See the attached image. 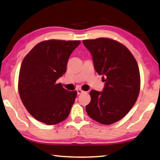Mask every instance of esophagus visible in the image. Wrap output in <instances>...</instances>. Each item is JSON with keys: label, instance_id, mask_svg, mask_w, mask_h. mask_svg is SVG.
<instances>
[{"label": "esophagus", "instance_id": "1", "mask_svg": "<svg viewBox=\"0 0 160 160\" xmlns=\"http://www.w3.org/2000/svg\"><path fill=\"white\" fill-rule=\"evenodd\" d=\"M77 94H81V93L84 92V91L82 90L81 89H78V90H77Z\"/></svg>", "mask_w": 160, "mask_h": 160}]
</instances>
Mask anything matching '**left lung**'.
Masks as SVG:
<instances>
[{"mask_svg": "<svg viewBox=\"0 0 160 160\" xmlns=\"http://www.w3.org/2000/svg\"><path fill=\"white\" fill-rule=\"evenodd\" d=\"M83 43L92 55L94 69L105 79L102 92L90 91L86 112L97 122L112 124L126 115L138 99V63L128 48L112 39L99 38L84 40Z\"/></svg>", "mask_w": 160, "mask_h": 160, "instance_id": "left-lung-1", "label": "left lung"}]
</instances>
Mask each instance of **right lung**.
<instances>
[{
  "label": "right lung",
  "instance_id": "1",
  "mask_svg": "<svg viewBox=\"0 0 160 160\" xmlns=\"http://www.w3.org/2000/svg\"><path fill=\"white\" fill-rule=\"evenodd\" d=\"M80 41L49 40L36 45L24 58L18 77L22 103L38 122L54 125L69 115L77 91L57 80L66 73L69 57Z\"/></svg>",
  "mask_w": 160,
  "mask_h": 160
}]
</instances>
